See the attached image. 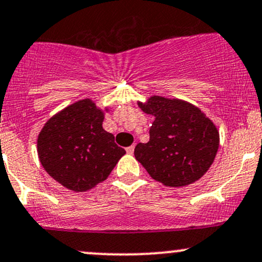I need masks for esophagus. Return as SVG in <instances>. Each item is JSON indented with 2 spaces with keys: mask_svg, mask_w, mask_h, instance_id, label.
<instances>
[{
  "mask_svg": "<svg viewBox=\"0 0 262 262\" xmlns=\"http://www.w3.org/2000/svg\"><path fill=\"white\" fill-rule=\"evenodd\" d=\"M125 150H126V153H128V154H133V151H134V145L128 146V148H126Z\"/></svg>",
  "mask_w": 262,
  "mask_h": 262,
  "instance_id": "1",
  "label": "esophagus"
}]
</instances>
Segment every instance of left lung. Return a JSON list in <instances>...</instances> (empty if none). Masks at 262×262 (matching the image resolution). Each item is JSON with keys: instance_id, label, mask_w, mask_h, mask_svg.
<instances>
[{"instance_id": "obj_1", "label": "left lung", "mask_w": 262, "mask_h": 262, "mask_svg": "<svg viewBox=\"0 0 262 262\" xmlns=\"http://www.w3.org/2000/svg\"><path fill=\"white\" fill-rule=\"evenodd\" d=\"M154 117L150 139L134 149L136 159L157 182L183 188L198 182L214 163L220 136L216 125L196 105L160 96L138 102Z\"/></svg>"}]
</instances>
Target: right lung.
<instances>
[{
    "instance_id": "right-lung-1",
    "label": "right lung",
    "mask_w": 262,
    "mask_h": 262,
    "mask_svg": "<svg viewBox=\"0 0 262 262\" xmlns=\"http://www.w3.org/2000/svg\"><path fill=\"white\" fill-rule=\"evenodd\" d=\"M92 99L70 104L46 122L37 138L45 170L66 189L88 191L104 182L125 154L103 129L104 113Z\"/></svg>"
}]
</instances>
